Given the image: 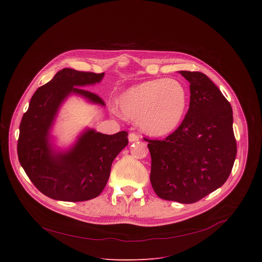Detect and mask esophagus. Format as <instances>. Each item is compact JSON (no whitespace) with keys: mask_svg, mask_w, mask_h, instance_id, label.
I'll return each mask as SVG.
<instances>
[{"mask_svg":"<svg viewBox=\"0 0 262 262\" xmlns=\"http://www.w3.org/2000/svg\"><path fill=\"white\" fill-rule=\"evenodd\" d=\"M128 141L129 142H136V141H139V136L136 135L135 133H130L128 135Z\"/></svg>","mask_w":262,"mask_h":262,"instance_id":"34e87169","label":"esophagus"}]
</instances>
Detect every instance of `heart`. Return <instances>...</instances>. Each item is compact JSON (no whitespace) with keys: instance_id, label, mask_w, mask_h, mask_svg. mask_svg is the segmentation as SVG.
Returning <instances> with one entry per match:
<instances>
[{"instance_id":"heart-1","label":"heart","mask_w":262,"mask_h":262,"mask_svg":"<svg viewBox=\"0 0 262 262\" xmlns=\"http://www.w3.org/2000/svg\"><path fill=\"white\" fill-rule=\"evenodd\" d=\"M189 95L184 85L175 79H155L126 89L118 98L122 114L137 120L140 128L150 136L164 137L181 124ZM117 112L116 107H113Z\"/></svg>"}]
</instances>
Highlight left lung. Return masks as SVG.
I'll return each mask as SVG.
<instances>
[{
	"instance_id": "8db88e82",
	"label": "left lung",
	"mask_w": 262,
	"mask_h": 262,
	"mask_svg": "<svg viewBox=\"0 0 262 262\" xmlns=\"http://www.w3.org/2000/svg\"><path fill=\"white\" fill-rule=\"evenodd\" d=\"M190 83V107L165 140H149L150 182L165 200L190 204L222 186L235 157L232 107L206 74L179 71Z\"/></svg>"
}]
</instances>
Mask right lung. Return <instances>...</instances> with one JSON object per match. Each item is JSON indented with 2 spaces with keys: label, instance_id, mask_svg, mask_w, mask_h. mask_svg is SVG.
Segmentation results:
<instances>
[{
  "label": "right lung",
  "instance_id": "right-lung-1",
  "mask_svg": "<svg viewBox=\"0 0 262 262\" xmlns=\"http://www.w3.org/2000/svg\"><path fill=\"white\" fill-rule=\"evenodd\" d=\"M103 76L64 68L36 90L23 116L17 142L19 163L36 188L52 199L79 202L97 197L107 182L112 163L128 144L124 130L104 135L93 128L84 129L65 150L53 142L52 128L69 95L104 106L99 96L82 89L99 83Z\"/></svg>",
  "mask_w": 262,
  "mask_h": 262
}]
</instances>
